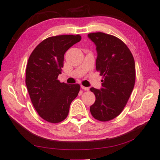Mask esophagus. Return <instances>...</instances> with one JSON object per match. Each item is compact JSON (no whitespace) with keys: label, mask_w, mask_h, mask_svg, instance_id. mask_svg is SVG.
Listing matches in <instances>:
<instances>
[{"label":"esophagus","mask_w":160,"mask_h":160,"mask_svg":"<svg viewBox=\"0 0 160 160\" xmlns=\"http://www.w3.org/2000/svg\"><path fill=\"white\" fill-rule=\"evenodd\" d=\"M81 88H82L83 90L84 91H89V87H84L82 85H81Z\"/></svg>","instance_id":"obj_1"}]
</instances>
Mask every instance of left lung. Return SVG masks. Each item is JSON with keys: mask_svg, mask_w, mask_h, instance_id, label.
I'll use <instances>...</instances> for the list:
<instances>
[{"mask_svg": "<svg viewBox=\"0 0 160 160\" xmlns=\"http://www.w3.org/2000/svg\"><path fill=\"white\" fill-rule=\"evenodd\" d=\"M88 37L96 46V70L104 77L101 89H90L96 96L90 112L96 119L108 121L121 114L132 92L134 59L130 49L117 37L103 32L89 33Z\"/></svg>", "mask_w": 160, "mask_h": 160, "instance_id": "left-lung-1", "label": "left lung"}]
</instances>
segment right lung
Wrapping results in <instances>:
<instances>
[{"label": "right lung", "mask_w": 160, "mask_h": 160, "mask_svg": "<svg viewBox=\"0 0 160 160\" xmlns=\"http://www.w3.org/2000/svg\"><path fill=\"white\" fill-rule=\"evenodd\" d=\"M81 39L79 34L48 37L28 59L26 84L31 101L40 117L50 123H59L67 117L71 103L79 93L80 84L61 83L58 77L65 52Z\"/></svg>", "instance_id": "1"}]
</instances>
